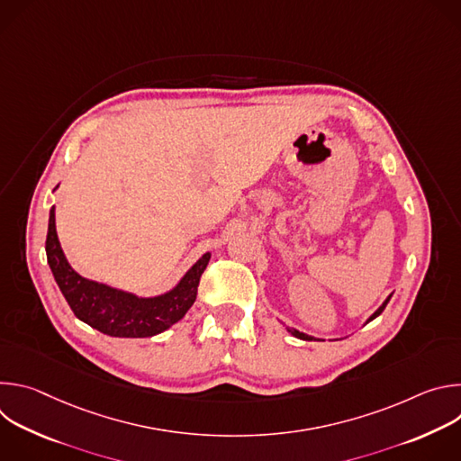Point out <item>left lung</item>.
<instances>
[{
	"label": "left lung",
	"mask_w": 461,
	"mask_h": 461,
	"mask_svg": "<svg viewBox=\"0 0 461 461\" xmlns=\"http://www.w3.org/2000/svg\"><path fill=\"white\" fill-rule=\"evenodd\" d=\"M390 297H392V295H388V297L384 299V303H383V304H381V306H379V308H377V310H375V312H374V313H372V315L366 319V322H370L372 319H375V317H377V315H379V313L384 310V306L388 304ZM286 330H288V332H290L294 338H299V339H303V341H312V339H315V338H312V336H306V334H303V332H299V330H295V328H290V326L286 328Z\"/></svg>",
	"instance_id": "left-lung-1"
}]
</instances>
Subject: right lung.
Returning a JSON list of instances; mask_svg holds the SVG:
<instances>
[{
  "mask_svg": "<svg viewBox=\"0 0 461 461\" xmlns=\"http://www.w3.org/2000/svg\"><path fill=\"white\" fill-rule=\"evenodd\" d=\"M47 262L75 315L111 338H151L180 321L196 299V286L212 253H204L175 288L155 297H139L77 274L59 246L54 208L49 213L45 240Z\"/></svg>",
  "mask_w": 461,
  "mask_h": 461,
  "instance_id": "right-lung-1",
  "label": "right lung"
}]
</instances>
